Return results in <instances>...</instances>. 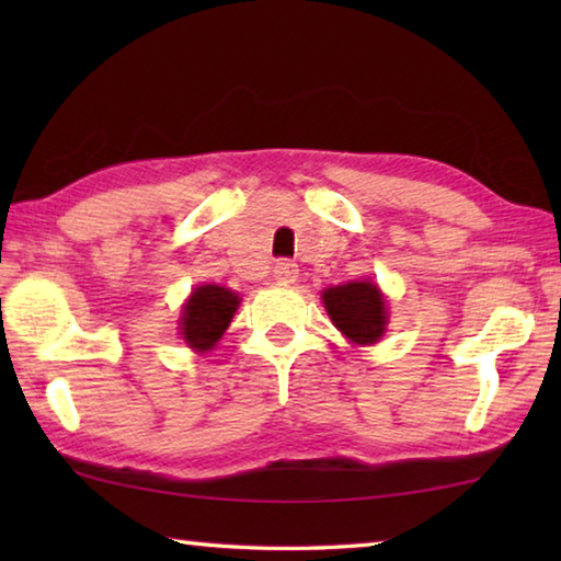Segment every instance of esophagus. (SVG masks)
I'll list each match as a JSON object with an SVG mask.
<instances>
[{
    "label": "esophagus",
    "mask_w": 561,
    "mask_h": 561,
    "mask_svg": "<svg viewBox=\"0 0 561 561\" xmlns=\"http://www.w3.org/2000/svg\"><path fill=\"white\" fill-rule=\"evenodd\" d=\"M299 277V270L297 264L289 262V260H279L277 264H274V279L282 282V284H294Z\"/></svg>",
    "instance_id": "34e87169"
}]
</instances>
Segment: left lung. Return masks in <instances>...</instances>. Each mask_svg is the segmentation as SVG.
Masks as SVG:
<instances>
[{"label": "left lung", "mask_w": 561, "mask_h": 561, "mask_svg": "<svg viewBox=\"0 0 561 561\" xmlns=\"http://www.w3.org/2000/svg\"><path fill=\"white\" fill-rule=\"evenodd\" d=\"M334 327L348 341L371 346L383 336L388 324L386 299L374 282H348L321 294Z\"/></svg>", "instance_id": "left-lung-1"}]
</instances>
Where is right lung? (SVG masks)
Returning <instances> with one entry per match:
<instances>
[{"label": "right lung", "instance_id": "1", "mask_svg": "<svg viewBox=\"0 0 561 561\" xmlns=\"http://www.w3.org/2000/svg\"><path fill=\"white\" fill-rule=\"evenodd\" d=\"M237 307H240V297L232 289L203 284L185 301L183 317H180V336L197 354L210 351L230 327Z\"/></svg>", "mask_w": 561, "mask_h": 561}]
</instances>
